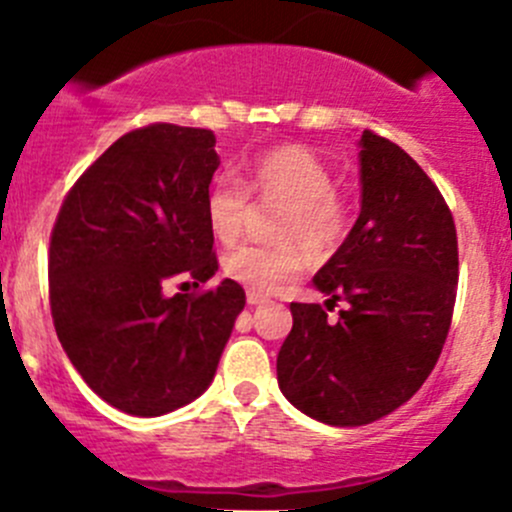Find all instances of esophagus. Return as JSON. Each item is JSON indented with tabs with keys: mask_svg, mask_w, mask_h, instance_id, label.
<instances>
[{
	"mask_svg": "<svg viewBox=\"0 0 512 512\" xmlns=\"http://www.w3.org/2000/svg\"><path fill=\"white\" fill-rule=\"evenodd\" d=\"M247 303H250V305H262V303H267V295L257 293V290H247Z\"/></svg>",
	"mask_w": 512,
	"mask_h": 512,
	"instance_id": "34e87169",
	"label": "esophagus"
}]
</instances>
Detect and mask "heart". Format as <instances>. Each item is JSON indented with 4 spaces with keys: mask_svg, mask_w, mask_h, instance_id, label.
Listing matches in <instances>:
<instances>
[{
    "mask_svg": "<svg viewBox=\"0 0 512 512\" xmlns=\"http://www.w3.org/2000/svg\"><path fill=\"white\" fill-rule=\"evenodd\" d=\"M222 174L212 181L204 199L209 232L222 245H234L245 229L250 191L262 202H280L272 234L275 245H242L224 255L227 278L257 293H272L298 278L305 250L326 255L336 250L353 222V209L336 191V176L313 151L303 146H280L262 151L245 164V176Z\"/></svg>",
    "mask_w": 512,
    "mask_h": 512,
    "instance_id": "b5f03b06",
    "label": "heart"
}]
</instances>
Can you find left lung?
Returning <instances> with one entry per match:
<instances>
[{
	"label": "left lung",
	"instance_id": "8db88e82",
	"mask_svg": "<svg viewBox=\"0 0 512 512\" xmlns=\"http://www.w3.org/2000/svg\"><path fill=\"white\" fill-rule=\"evenodd\" d=\"M361 212L313 285L318 303H290L293 331L278 353L285 399L331 427H364L399 409L427 381L450 331L457 232L450 207L412 156L364 131Z\"/></svg>",
	"mask_w": 512,
	"mask_h": 512
}]
</instances>
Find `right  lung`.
<instances>
[{
  "label": "right lung",
  "instance_id": "obj_1",
  "mask_svg": "<svg viewBox=\"0 0 512 512\" xmlns=\"http://www.w3.org/2000/svg\"><path fill=\"white\" fill-rule=\"evenodd\" d=\"M212 131L154 123L118 138L70 189L50 240L57 338L85 384L133 417H161L207 391L245 290L217 272L204 199L219 166Z\"/></svg>",
  "mask_w": 512,
  "mask_h": 512
}]
</instances>
